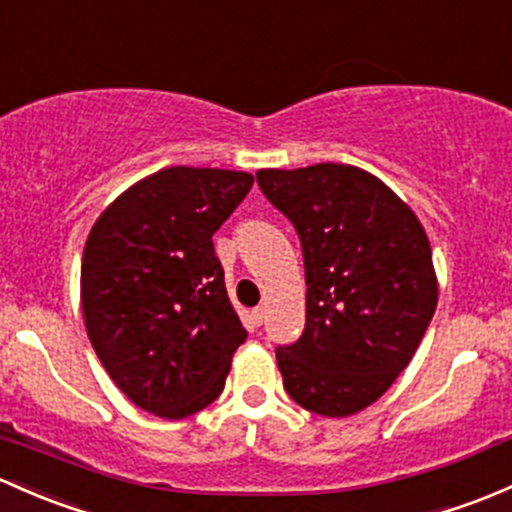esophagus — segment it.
Instances as JSON below:
<instances>
[{
    "instance_id": "esophagus-1",
    "label": "esophagus",
    "mask_w": 512,
    "mask_h": 512,
    "mask_svg": "<svg viewBox=\"0 0 512 512\" xmlns=\"http://www.w3.org/2000/svg\"><path fill=\"white\" fill-rule=\"evenodd\" d=\"M250 321L255 326H262V321H265V306H257V309H252Z\"/></svg>"
}]
</instances>
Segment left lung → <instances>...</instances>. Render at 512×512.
Here are the masks:
<instances>
[{"instance_id": "8db88e82", "label": "left lung", "mask_w": 512, "mask_h": 512, "mask_svg": "<svg viewBox=\"0 0 512 512\" xmlns=\"http://www.w3.org/2000/svg\"><path fill=\"white\" fill-rule=\"evenodd\" d=\"M257 184L304 255V331L274 351L284 390L321 417L365 410L407 368L437 309L424 228L355 166L262 169Z\"/></svg>"}]
</instances>
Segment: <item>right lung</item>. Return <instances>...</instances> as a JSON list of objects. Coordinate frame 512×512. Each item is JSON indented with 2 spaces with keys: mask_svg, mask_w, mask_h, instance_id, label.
Returning <instances> with one entry per match:
<instances>
[{
  "mask_svg": "<svg viewBox=\"0 0 512 512\" xmlns=\"http://www.w3.org/2000/svg\"><path fill=\"white\" fill-rule=\"evenodd\" d=\"M250 188L245 171L171 166L122 193L90 230L85 328L102 368L144 412L184 419L223 392L247 331L213 233Z\"/></svg>",
  "mask_w": 512,
  "mask_h": 512,
  "instance_id": "1",
  "label": "right lung"
}]
</instances>
